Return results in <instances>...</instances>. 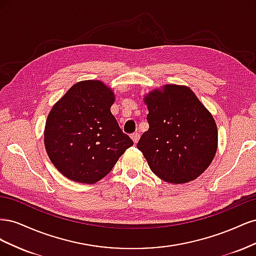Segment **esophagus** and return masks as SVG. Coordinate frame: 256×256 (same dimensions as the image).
Returning <instances> with one entry per match:
<instances>
[{
  "instance_id": "obj_1",
  "label": "esophagus",
  "mask_w": 256,
  "mask_h": 256,
  "mask_svg": "<svg viewBox=\"0 0 256 256\" xmlns=\"http://www.w3.org/2000/svg\"><path fill=\"white\" fill-rule=\"evenodd\" d=\"M131 138H132V140H134V143H138V138H140V134H138V132H134V134H131Z\"/></svg>"
}]
</instances>
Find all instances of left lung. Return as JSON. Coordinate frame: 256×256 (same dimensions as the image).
<instances>
[{"label": "left lung", "mask_w": 256, "mask_h": 256, "mask_svg": "<svg viewBox=\"0 0 256 256\" xmlns=\"http://www.w3.org/2000/svg\"><path fill=\"white\" fill-rule=\"evenodd\" d=\"M150 128L136 144L152 172L172 184L196 180L218 145L214 120L189 88L166 85L145 97Z\"/></svg>", "instance_id": "1"}]
</instances>
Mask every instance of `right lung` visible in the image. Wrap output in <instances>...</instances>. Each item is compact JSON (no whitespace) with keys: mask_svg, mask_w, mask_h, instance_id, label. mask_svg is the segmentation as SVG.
Wrapping results in <instances>:
<instances>
[{"mask_svg":"<svg viewBox=\"0 0 256 256\" xmlns=\"http://www.w3.org/2000/svg\"><path fill=\"white\" fill-rule=\"evenodd\" d=\"M113 92L100 81H81L53 106L44 129L52 164L67 178L94 184L134 145L111 113Z\"/></svg>","mask_w":256,"mask_h":256,"instance_id":"right-lung-1","label":"right lung"}]
</instances>
